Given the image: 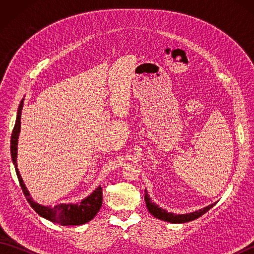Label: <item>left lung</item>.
<instances>
[{"mask_svg": "<svg viewBox=\"0 0 254 254\" xmlns=\"http://www.w3.org/2000/svg\"><path fill=\"white\" fill-rule=\"evenodd\" d=\"M145 202H146V206L148 212L153 215L154 217L161 219V220H165V222H168V223H172V224H182V223H188V222H191V220L196 219L198 217H201L203 214H205L212 208L215 204L216 203H213L208 205V206L201 208L198 210H195V212L193 213H188V214H180V215H177L174 213H168L166 209L159 207L157 204H155L154 202H152V199H150L149 195L147 191L145 190Z\"/></svg>", "mask_w": 254, "mask_h": 254, "instance_id": "obj_1", "label": "left lung"}]
</instances>
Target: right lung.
Returning a JSON list of instances; mask_svg holds the SVG:
<instances>
[{
    "label": "right lung",
    "instance_id": "1",
    "mask_svg": "<svg viewBox=\"0 0 254 254\" xmlns=\"http://www.w3.org/2000/svg\"><path fill=\"white\" fill-rule=\"evenodd\" d=\"M23 100H21L18 107L15 127L13 128L12 137H10V155H12V160L15 166L16 175H17L20 188L25 194L27 201L30 204V206L36 210V213H38V215H40L41 217H44L48 220H50L52 223H57L62 226H76L88 223L89 220H91L96 216L101 207L102 189L100 186L97 188L89 196L82 199L79 203L59 204L56 205L55 207H51L45 206V205L38 204L37 202H35L30 196V193L27 190L26 186L24 185V181L21 179L17 168V163H16V159H17V144L20 132V118L21 109H23Z\"/></svg>",
    "mask_w": 254,
    "mask_h": 254
}]
</instances>
